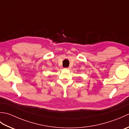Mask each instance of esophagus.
Returning <instances> with one entry per match:
<instances>
[{"instance_id":"34e87169","label":"esophagus","mask_w":129,"mask_h":129,"mask_svg":"<svg viewBox=\"0 0 129 129\" xmlns=\"http://www.w3.org/2000/svg\"><path fill=\"white\" fill-rule=\"evenodd\" d=\"M64 69L69 70V69H70V68H69V67H68V68H64Z\"/></svg>"}]
</instances>
